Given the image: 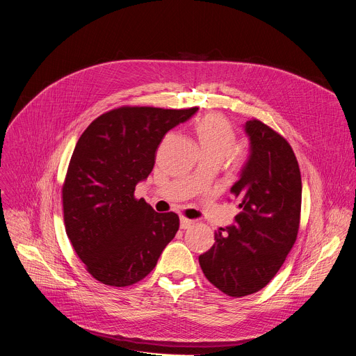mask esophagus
<instances>
[{"instance_id":"34e87169","label":"esophagus","mask_w":356,"mask_h":356,"mask_svg":"<svg viewBox=\"0 0 356 356\" xmlns=\"http://www.w3.org/2000/svg\"><path fill=\"white\" fill-rule=\"evenodd\" d=\"M193 224H194V221H191V220H188V218H186V217H180V228H181V229H187V228H190Z\"/></svg>"}]
</instances>
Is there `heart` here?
Instances as JSON below:
<instances>
[{"mask_svg": "<svg viewBox=\"0 0 356 356\" xmlns=\"http://www.w3.org/2000/svg\"><path fill=\"white\" fill-rule=\"evenodd\" d=\"M194 132L201 147L202 159L216 161L218 165L225 158H229L234 163L242 161V149L235 147L236 132L225 117L210 114L197 122Z\"/></svg>", "mask_w": 356, "mask_h": 356, "instance_id": "obj_1", "label": "heart"}]
</instances>
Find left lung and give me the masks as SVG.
Returning a JSON list of instances; mask_svg holds the SVG:
<instances>
[{
	"instance_id": "8db88e82",
	"label": "left lung",
	"mask_w": 356,
	"mask_h": 356,
	"mask_svg": "<svg viewBox=\"0 0 356 356\" xmlns=\"http://www.w3.org/2000/svg\"><path fill=\"white\" fill-rule=\"evenodd\" d=\"M245 132L250 155L231 187L241 213L198 257L209 282L231 297L257 293L275 277L297 239L301 211V175L290 143L257 118Z\"/></svg>"
}]
</instances>
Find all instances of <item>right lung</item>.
Wrapping results in <instances>:
<instances>
[{"label": "right lung", "instance_id": "obj_1", "mask_svg": "<svg viewBox=\"0 0 356 356\" xmlns=\"http://www.w3.org/2000/svg\"><path fill=\"white\" fill-rule=\"evenodd\" d=\"M195 111L124 106L95 118L79 138L62 187L63 220L95 280L114 287L138 283L175 238L179 216L135 198V186L154 169L168 131Z\"/></svg>", "mask_w": 356, "mask_h": 356}]
</instances>
